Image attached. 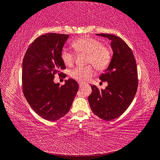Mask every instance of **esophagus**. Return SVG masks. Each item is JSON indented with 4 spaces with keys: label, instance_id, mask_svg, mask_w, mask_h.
Returning a JSON list of instances; mask_svg holds the SVG:
<instances>
[{
    "label": "esophagus",
    "instance_id": "34e87169",
    "mask_svg": "<svg viewBox=\"0 0 160 160\" xmlns=\"http://www.w3.org/2000/svg\"><path fill=\"white\" fill-rule=\"evenodd\" d=\"M79 88H83V87L85 85V84L82 83H79Z\"/></svg>",
    "mask_w": 160,
    "mask_h": 160
}]
</instances>
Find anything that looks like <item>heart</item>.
Returning <instances> with one entry per match:
<instances>
[{
    "mask_svg": "<svg viewBox=\"0 0 160 160\" xmlns=\"http://www.w3.org/2000/svg\"><path fill=\"white\" fill-rule=\"evenodd\" d=\"M73 47L77 52L88 55L87 62L93 65L98 70H103L108 66L111 60L110 52L99 41L84 37L75 41ZM61 59L65 65L71 66L75 61V55L69 49L63 48L61 51ZM70 74L76 80L84 83L94 75L95 71L90 65L77 67L71 71Z\"/></svg>",
    "mask_w": 160,
    "mask_h": 160,
    "instance_id": "b5f03b06",
    "label": "heart"
}]
</instances>
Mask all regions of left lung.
I'll return each mask as SVG.
<instances>
[{"label":"left lung","instance_id":"8db88e82","mask_svg":"<svg viewBox=\"0 0 160 160\" xmlns=\"http://www.w3.org/2000/svg\"><path fill=\"white\" fill-rule=\"evenodd\" d=\"M111 41L113 56L108 68L99 77L107 81L104 90L91 85L88 101L93 113L101 119L111 121L122 115L136 94L138 80L136 62L133 52L122 38L110 34H96Z\"/></svg>","mask_w":160,"mask_h":160}]
</instances>
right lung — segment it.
Returning a JSON list of instances; mask_svg holds the SVG:
<instances>
[{"label": "right lung", "instance_id": "add662e5", "mask_svg": "<svg viewBox=\"0 0 160 160\" xmlns=\"http://www.w3.org/2000/svg\"><path fill=\"white\" fill-rule=\"evenodd\" d=\"M69 37L47 33L37 37L28 48L22 61L24 95L36 113L51 122L69 112L79 89L74 79L66 80L62 86L53 81L55 74L66 69L61 51Z\"/></svg>", "mask_w": 160, "mask_h": 160}]
</instances>
